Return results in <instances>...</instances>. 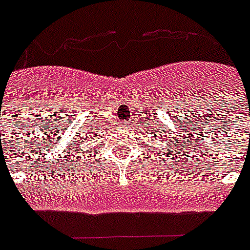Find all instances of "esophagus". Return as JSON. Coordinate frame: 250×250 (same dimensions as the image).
Instances as JSON below:
<instances>
[{"instance_id": "34e87169", "label": "esophagus", "mask_w": 250, "mask_h": 250, "mask_svg": "<svg viewBox=\"0 0 250 250\" xmlns=\"http://www.w3.org/2000/svg\"><path fill=\"white\" fill-rule=\"evenodd\" d=\"M123 125H128V123H123Z\"/></svg>"}]
</instances>
